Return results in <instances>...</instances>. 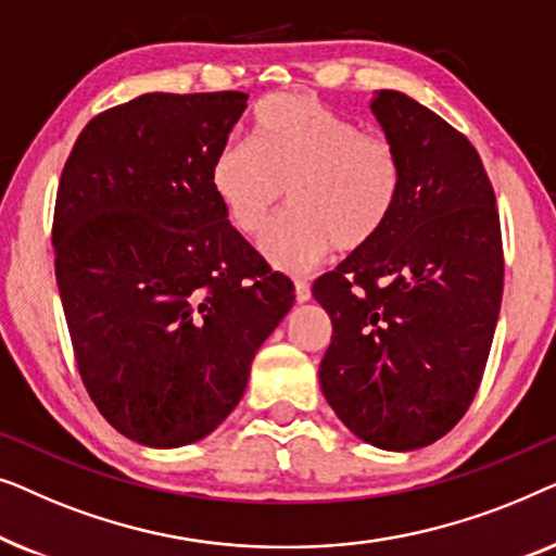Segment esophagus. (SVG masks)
<instances>
[{
    "label": "esophagus",
    "instance_id": "obj_1",
    "mask_svg": "<svg viewBox=\"0 0 556 556\" xmlns=\"http://www.w3.org/2000/svg\"><path fill=\"white\" fill-rule=\"evenodd\" d=\"M308 299H311V288H308V283H306V280L295 278V301L306 303Z\"/></svg>",
    "mask_w": 556,
    "mask_h": 556
}]
</instances>
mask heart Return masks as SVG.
Returning a JSON list of instances; mask_svg holds the SVG:
<instances>
[{
    "label": "heart",
    "mask_w": 556,
    "mask_h": 556,
    "mask_svg": "<svg viewBox=\"0 0 556 556\" xmlns=\"http://www.w3.org/2000/svg\"><path fill=\"white\" fill-rule=\"evenodd\" d=\"M210 187L245 238H261L288 202L293 212L263 242L280 270L303 273L333 248L375 242L402 200L405 166L382 134L362 131L316 98L278 93L255 105L250 143L227 141L210 164Z\"/></svg>",
    "instance_id": "b5f03b06"
}]
</instances>
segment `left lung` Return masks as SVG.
<instances>
[{
    "label": "left lung",
    "mask_w": 556,
    "mask_h": 556,
    "mask_svg": "<svg viewBox=\"0 0 556 556\" xmlns=\"http://www.w3.org/2000/svg\"><path fill=\"white\" fill-rule=\"evenodd\" d=\"M371 113L405 166L390 225L314 283L331 316L318 379L339 420L382 451L451 432L473 402L504 293L496 194L466 136L400 90Z\"/></svg>",
    "instance_id": "left-lung-1"
}]
</instances>
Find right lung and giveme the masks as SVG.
<instances>
[{"label":"right lung","mask_w":556,"mask_h":556,"mask_svg":"<svg viewBox=\"0 0 556 556\" xmlns=\"http://www.w3.org/2000/svg\"><path fill=\"white\" fill-rule=\"evenodd\" d=\"M248 93H147L83 128L60 177L55 278L83 384L121 435L202 440L245 392L293 283L235 230L210 164Z\"/></svg>","instance_id":"add662e5"}]
</instances>
